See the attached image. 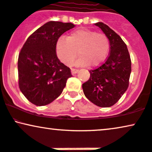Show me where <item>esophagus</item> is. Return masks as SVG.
Segmentation results:
<instances>
[{
  "instance_id": "esophagus-1",
  "label": "esophagus",
  "mask_w": 152,
  "mask_h": 152,
  "mask_svg": "<svg viewBox=\"0 0 152 152\" xmlns=\"http://www.w3.org/2000/svg\"><path fill=\"white\" fill-rule=\"evenodd\" d=\"M79 70H77V69H74V68H72L71 69V73L72 75H75L76 74L77 72H78Z\"/></svg>"
}]
</instances>
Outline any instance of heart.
Wrapping results in <instances>:
<instances>
[{
    "label": "heart",
    "instance_id": "heart-1",
    "mask_svg": "<svg viewBox=\"0 0 152 152\" xmlns=\"http://www.w3.org/2000/svg\"><path fill=\"white\" fill-rule=\"evenodd\" d=\"M110 47V40L106 35L80 28L70 33L67 39L59 38L56 51L61 61L66 65L71 64L79 54L80 56L75 63L76 66L98 67L105 62Z\"/></svg>",
    "mask_w": 152,
    "mask_h": 152
}]
</instances>
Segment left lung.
<instances>
[{
	"mask_svg": "<svg viewBox=\"0 0 152 152\" xmlns=\"http://www.w3.org/2000/svg\"><path fill=\"white\" fill-rule=\"evenodd\" d=\"M110 40V55L105 64L89 70L90 78L82 84L84 95L101 107H111L129 87L131 61L126 45L121 37L102 22L95 23Z\"/></svg>",
	"mask_w": 152,
	"mask_h": 152,
	"instance_id": "left-lung-1",
	"label": "left lung"
}]
</instances>
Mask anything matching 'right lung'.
<instances>
[{"mask_svg":"<svg viewBox=\"0 0 152 152\" xmlns=\"http://www.w3.org/2000/svg\"><path fill=\"white\" fill-rule=\"evenodd\" d=\"M75 26L72 23L50 21L32 33L18 58L19 86L31 102L44 106L62 93L70 69L59 61L56 45L59 37Z\"/></svg>","mask_w":152,"mask_h":152,"instance_id":"add662e5","label":"right lung"}]
</instances>
